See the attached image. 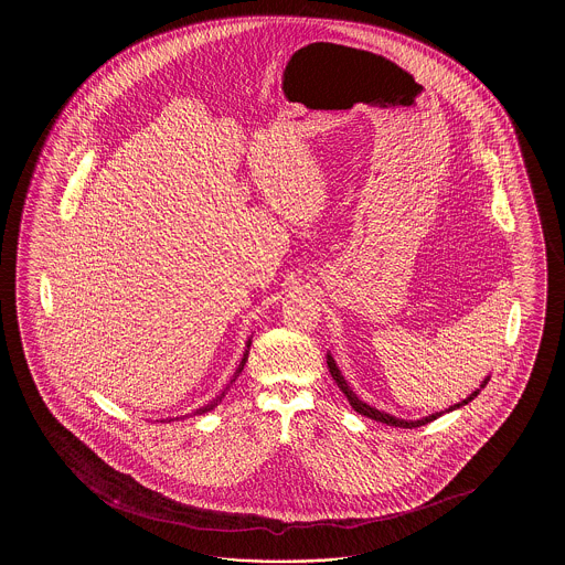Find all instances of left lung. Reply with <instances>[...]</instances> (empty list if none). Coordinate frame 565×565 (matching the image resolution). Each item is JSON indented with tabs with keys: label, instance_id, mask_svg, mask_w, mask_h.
Instances as JSON below:
<instances>
[{
	"label": "left lung",
	"instance_id": "8db88e82",
	"mask_svg": "<svg viewBox=\"0 0 565 565\" xmlns=\"http://www.w3.org/2000/svg\"><path fill=\"white\" fill-rule=\"evenodd\" d=\"M326 362H328V369H330V375L332 379L337 381V385L341 387V392L348 396V401H350L351 408L355 411V413H360V415H364V417H371V419H375V422H381V424H387V426H396V428H419V426H426V424H430L434 422L436 417H440V415H445V413H449V411H456L459 406H463V404L472 403L479 394H481V390H483L484 385H487V381H489V376H484L483 383H481V387L479 390H475L468 398H463L461 403L454 404V406H449V408H445V411H438V413H431L428 417H422V419H401V417H394V415H390V413H385V411H379L375 406H371V404L364 403V401H360L358 396H355V392L351 390L350 385H348V381H345V376L341 375V371H339V366H337V362H334V358H332V353L328 351L326 353Z\"/></svg>",
	"mask_w": 565,
	"mask_h": 565
}]
</instances>
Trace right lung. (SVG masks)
Segmentation results:
<instances>
[{
	"label": "right lung",
	"instance_id": "1",
	"mask_svg": "<svg viewBox=\"0 0 565 565\" xmlns=\"http://www.w3.org/2000/svg\"><path fill=\"white\" fill-rule=\"evenodd\" d=\"M249 345H252V339H247V343H245V351H243L242 362H239V366H237V371H235V375L231 379V383H226V387L215 396L214 401L210 404H205V406H201V408H196L194 411V415H203V413H207V411H214L217 404L222 403V398H224V394L231 390V385L237 381V376L242 375L243 366H245V362H247V355H249Z\"/></svg>",
	"mask_w": 565,
	"mask_h": 565
}]
</instances>
